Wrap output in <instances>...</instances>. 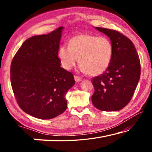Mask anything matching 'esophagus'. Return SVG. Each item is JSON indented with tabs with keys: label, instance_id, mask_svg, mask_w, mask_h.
<instances>
[{
	"label": "esophagus",
	"instance_id": "esophagus-1",
	"mask_svg": "<svg viewBox=\"0 0 152 152\" xmlns=\"http://www.w3.org/2000/svg\"><path fill=\"white\" fill-rule=\"evenodd\" d=\"M74 79H75V81L76 82H80L81 80H82V78H80V77H79V76H74Z\"/></svg>",
	"mask_w": 152,
	"mask_h": 152
}]
</instances>
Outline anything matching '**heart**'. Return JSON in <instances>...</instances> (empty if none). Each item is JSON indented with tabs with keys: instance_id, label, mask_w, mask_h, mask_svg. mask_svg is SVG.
Here are the masks:
<instances>
[{
	"instance_id": "obj_1",
	"label": "heart",
	"mask_w": 152,
	"mask_h": 152,
	"mask_svg": "<svg viewBox=\"0 0 152 152\" xmlns=\"http://www.w3.org/2000/svg\"><path fill=\"white\" fill-rule=\"evenodd\" d=\"M113 53V44L109 38L80 34L71 38L68 46H60L58 55L65 70H71L79 60L80 70L98 76L107 70Z\"/></svg>"
}]
</instances>
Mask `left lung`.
<instances>
[{"mask_svg":"<svg viewBox=\"0 0 152 152\" xmlns=\"http://www.w3.org/2000/svg\"><path fill=\"white\" fill-rule=\"evenodd\" d=\"M95 29L110 38L113 53L107 70L91 80L94 88L92 102L101 110H119L129 102L140 80V58L132 41L124 35L106 28Z\"/></svg>","mask_w":152,"mask_h":152,"instance_id":"1","label":"left lung"}]
</instances>
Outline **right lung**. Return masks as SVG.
<instances>
[{
	"label": "right lung",
	"instance_id": "1",
	"mask_svg": "<svg viewBox=\"0 0 152 152\" xmlns=\"http://www.w3.org/2000/svg\"><path fill=\"white\" fill-rule=\"evenodd\" d=\"M63 29L27 39L11 62V83L17 103L37 119H53L65 111V96L75 84L58 56Z\"/></svg>",
	"mask_w": 152,
	"mask_h": 152
}]
</instances>
